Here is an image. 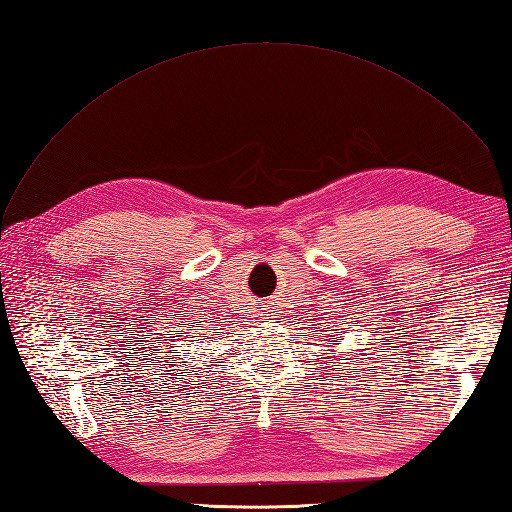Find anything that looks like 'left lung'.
<instances>
[{
	"label": "left lung",
	"instance_id": "left-lung-1",
	"mask_svg": "<svg viewBox=\"0 0 512 512\" xmlns=\"http://www.w3.org/2000/svg\"><path fill=\"white\" fill-rule=\"evenodd\" d=\"M338 336H340V334H338ZM329 342H336V340H329Z\"/></svg>",
	"mask_w": 512,
	"mask_h": 512
}]
</instances>
